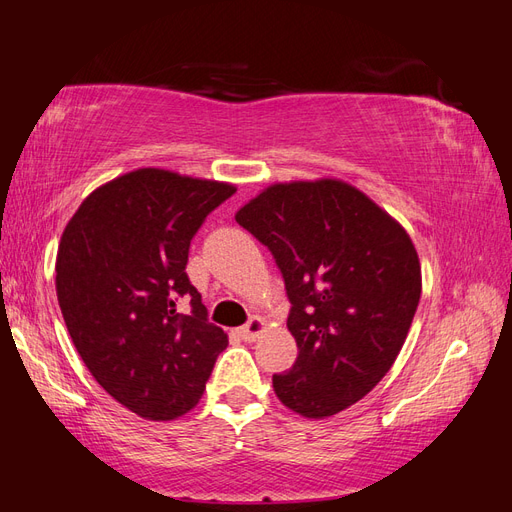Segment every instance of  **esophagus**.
Returning a JSON list of instances; mask_svg holds the SVG:
<instances>
[{
	"label": "esophagus",
	"instance_id": "obj_1",
	"mask_svg": "<svg viewBox=\"0 0 512 512\" xmlns=\"http://www.w3.org/2000/svg\"><path fill=\"white\" fill-rule=\"evenodd\" d=\"M265 331H267V322L256 316L247 322L245 327L239 329V335H241V339H245V342H256V339Z\"/></svg>",
	"mask_w": 512,
	"mask_h": 512
}]
</instances>
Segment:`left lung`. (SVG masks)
Returning <instances> with one entry per match:
<instances>
[{
    "label": "left lung",
    "mask_w": 512,
    "mask_h": 512,
    "mask_svg": "<svg viewBox=\"0 0 512 512\" xmlns=\"http://www.w3.org/2000/svg\"><path fill=\"white\" fill-rule=\"evenodd\" d=\"M235 220L267 245L292 303L299 354L273 391L305 418L363 399L404 346L421 299V262L406 228L342 179L273 183Z\"/></svg>",
    "instance_id": "8db88e82"
}]
</instances>
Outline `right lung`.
Segmentation results:
<instances>
[{"mask_svg":"<svg viewBox=\"0 0 512 512\" xmlns=\"http://www.w3.org/2000/svg\"><path fill=\"white\" fill-rule=\"evenodd\" d=\"M232 183L138 168L102 183L64 228L57 301L102 389L147 421H175L203 397L228 335L190 284V241ZM188 296L190 315L178 314Z\"/></svg>","mask_w":512,"mask_h":512,"instance_id":"right-lung-1","label":"right lung"}]
</instances>
